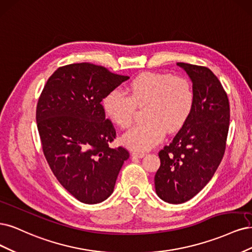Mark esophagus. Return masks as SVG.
<instances>
[{
  "instance_id": "esophagus-1",
  "label": "esophagus",
  "mask_w": 252,
  "mask_h": 252,
  "mask_svg": "<svg viewBox=\"0 0 252 252\" xmlns=\"http://www.w3.org/2000/svg\"><path fill=\"white\" fill-rule=\"evenodd\" d=\"M132 156L134 157H137V158H142L145 156V153L143 152H137V151H134L132 152Z\"/></svg>"
}]
</instances>
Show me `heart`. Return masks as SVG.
<instances>
[{"label": "heart", "instance_id": "heart-1", "mask_svg": "<svg viewBox=\"0 0 252 252\" xmlns=\"http://www.w3.org/2000/svg\"><path fill=\"white\" fill-rule=\"evenodd\" d=\"M126 93L110 91L102 99V109L113 124L121 128L131 126L136 108H143L147 124L135 126L124 135L127 148L148 151L163 138L165 129L177 132L189 118L194 92L191 83L183 76L167 73H142L129 82Z\"/></svg>", "mask_w": 252, "mask_h": 252}]
</instances>
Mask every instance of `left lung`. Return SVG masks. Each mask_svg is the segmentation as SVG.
<instances>
[{
    "mask_svg": "<svg viewBox=\"0 0 252 252\" xmlns=\"http://www.w3.org/2000/svg\"><path fill=\"white\" fill-rule=\"evenodd\" d=\"M192 82L194 104L173 141L159 152L158 197L172 204L189 201L210 181L226 149L230 109L220 80L208 68L178 63Z\"/></svg>",
    "mask_w": 252,
    "mask_h": 252,
    "instance_id": "8db88e82",
    "label": "left lung"
}]
</instances>
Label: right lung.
<instances>
[{
    "label": "right lung",
    "instance_id": "right-lung-1",
    "mask_svg": "<svg viewBox=\"0 0 252 252\" xmlns=\"http://www.w3.org/2000/svg\"><path fill=\"white\" fill-rule=\"evenodd\" d=\"M126 79L94 63H71L49 77L37 101V129L48 164L63 188L86 204L111 196L129 157L123 147L109 148L116 131L101 104Z\"/></svg>",
    "mask_w": 252,
    "mask_h": 252
}]
</instances>
